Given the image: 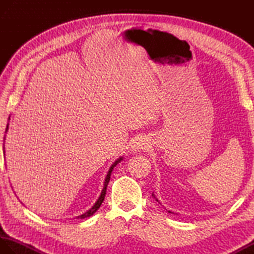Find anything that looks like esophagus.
<instances>
[{"mask_svg":"<svg viewBox=\"0 0 254 254\" xmlns=\"http://www.w3.org/2000/svg\"><path fill=\"white\" fill-rule=\"evenodd\" d=\"M148 147H149V145L146 141H145V139L138 138L132 144L131 150L133 153H138V152H141V150H146Z\"/></svg>","mask_w":254,"mask_h":254,"instance_id":"esophagus-1","label":"esophagus"}]
</instances>
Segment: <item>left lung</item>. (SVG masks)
Returning <instances> with one entry per match:
<instances>
[{"label": "left lung", "mask_w": 254, "mask_h": 254, "mask_svg": "<svg viewBox=\"0 0 254 254\" xmlns=\"http://www.w3.org/2000/svg\"><path fill=\"white\" fill-rule=\"evenodd\" d=\"M152 196H153V197H154V198L156 199V201H157V202L159 203V201H158V199H157V198H156V196H155V194H154V193L152 194ZM159 204H160V203H159ZM166 210H167V209H166ZM167 212H168V213H172V212H171V210H167ZM172 214H174V213H172Z\"/></svg>", "instance_id": "8db88e82"}]
</instances>
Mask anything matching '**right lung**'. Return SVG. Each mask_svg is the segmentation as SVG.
<instances>
[{"label":"right lung","instance_id":"obj_1","mask_svg":"<svg viewBox=\"0 0 254 254\" xmlns=\"http://www.w3.org/2000/svg\"><path fill=\"white\" fill-rule=\"evenodd\" d=\"M8 120H9V118H8ZM7 130H8V124H7V127H6V130H5V133H7ZM4 142H5V136H4ZM122 159H123V157H119V158L115 161V163H113V164L111 165V167L109 168V170H108V174H107V176H106V178H105L104 189H102V191H101V193H100V195H99L98 199H97L96 203L93 205V206H91L90 209H88L87 212H85L83 215H79V216H77V218L83 219V218H86V217H90L91 215H94V214L97 212V209H98V208L100 207V205L102 204V202H104V199H105V195H106V192H107V186H108V183H109V181H110L111 172H112L113 168H115V167H116L119 163H120V161H121Z\"/></svg>","mask_w":254,"mask_h":254}]
</instances>
